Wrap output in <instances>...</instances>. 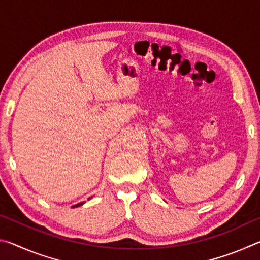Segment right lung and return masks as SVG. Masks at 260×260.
Instances as JSON below:
<instances>
[{
  "label": "right lung",
  "mask_w": 260,
  "mask_h": 260,
  "mask_svg": "<svg viewBox=\"0 0 260 260\" xmlns=\"http://www.w3.org/2000/svg\"><path fill=\"white\" fill-rule=\"evenodd\" d=\"M83 204V202H81V203H79V204H76V205H73L72 208H77V206H80V205H82Z\"/></svg>",
  "instance_id": "obj_1"
}]
</instances>
